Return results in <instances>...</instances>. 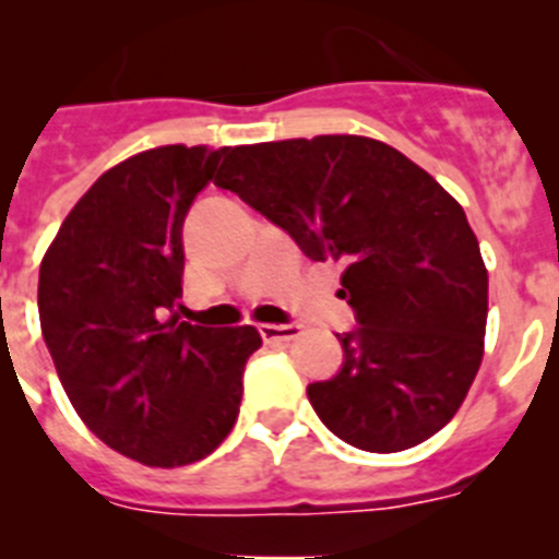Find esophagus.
I'll use <instances>...</instances> for the list:
<instances>
[{"mask_svg":"<svg viewBox=\"0 0 559 559\" xmlns=\"http://www.w3.org/2000/svg\"><path fill=\"white\" fill-rule=\"evenodd\" d=\"M299 324H260V335H263L265 341H290L299 335Z\"/></svg>","mask_w":559,"mask_h":559,"instance_id":"1","label":"esophagus"}]
</instances>
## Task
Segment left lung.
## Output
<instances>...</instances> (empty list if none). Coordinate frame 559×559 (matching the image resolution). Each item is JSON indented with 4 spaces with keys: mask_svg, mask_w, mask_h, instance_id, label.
Here are the masks:
<instances>
[{
    "mask_svg": "<svg viewBox=\"0 0 559 559\" xmlns=\"http://www.w3.org/2000/svg\"><path fill=\"white\" fill-rule=\"evenodd\" d=\"M215 185L283 226L310 260H338L360 328L338 374L308 386L353 448L397 453L445 428L484 355L487 269L464 210L408 156L355 133L224 147Z\"/></svg>",
    "mask_w": 559,
    "mask_h": 559,
    "instance_id": "obj_1",
    "label": "left lung"
}]
</instances>
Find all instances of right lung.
<instances>
[{
	"label": "right lung",
	"instance_id": "add662e5",
	"mask_svg": "<svg viewBox=\"0 0 559 559\" xmlns=\"http://www.w3.org/2000/svg\"><path fill=\"white\" fill-rule=\"evenodd\" d=\"M221 151L162 145L114 165L72 206L38 271L41 333L69 403L108 448L147 467H185L229 437L251 324L199 328L181 296L187 210Z\"/></svg>",
	"mask_w": 559,
	"mask_h": 559
}]
</instances>
